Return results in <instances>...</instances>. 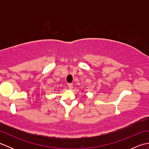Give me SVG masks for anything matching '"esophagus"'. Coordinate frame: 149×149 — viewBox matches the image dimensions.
<instances>
[{
    "label": "esophagus",
    "instance_id": "1",
    "mask_svg": "<svg viewBox=\"0 0 149 149\" xmlns=\"http://www.w3.org/2000/svg\"><path fill=\"white\" fill-rule=\"evenodd\" d=\"M68 87L69 89H72V88H73V84H72V83H70V84H68Z\"/></svg>",
    "mask_w": 149,
    "mask_h": 149
}]
</instances>
